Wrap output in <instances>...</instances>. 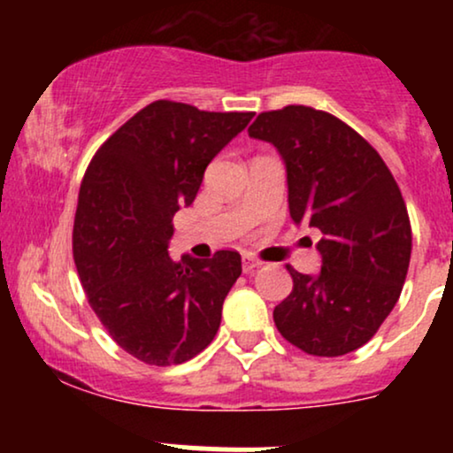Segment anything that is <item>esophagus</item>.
Masks as SVG:
<instances>
[{"label":"esophagus","mask_w":453,"mask_h":453,"mask_svg":"<svg viewBox=\"0 0 453 453\" xmlns=\"http://www.w3.org/2000/svg\"><path fill=\"white\" fill-rule=\"evenodd\" d=\"M262 266V259L253 257V256H242V270L244 273H251V270H256Z\"/></svg>","instance_id":"obj_1"}]
</instances>
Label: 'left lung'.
<instances>
[{"mask_svg": "<svg viewBox=\"0 0 453 453\" xmlns=\"http://www.w3.org/2000/svg\"><path fill=\"white\" fill-rule=\"evenodd\" d=\"M249 136L279 149L289 217L321 232V273L309 277L288 266L294 289L274 306V326L309 356L360 349L407 279L413 236L398 183L381 155L326 111L292 104L262 112Z\"/></svg>", "mask_w": 453, "mask_h": 453, "instance_id": "8db88e82", "label": "left lung"}]
</instances>
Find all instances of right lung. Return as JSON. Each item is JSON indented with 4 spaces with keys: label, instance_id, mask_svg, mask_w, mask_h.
Wrapping results in <instances>:
<instances>
[{
    "label": "right lung",
    "instance_id": "add662e5",
    "mask_svg": "<svg viewBox=\"0 0 453 453\" xmlns=\"http://www.w3.org/2000/svg\"><path fill=\"white\" fill-rule=\"evenodd\" d=\"M251 119L150 102L96 150L82 176L72 230L78 277L112 341L140 362L183 364L219 330L241 256L223 249L173 262L168 241L206 165Z\"/></svg>",
    "mask_w": 453,
    "mask_h": 453
}]
</instances>
